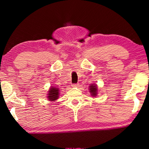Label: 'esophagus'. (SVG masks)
Returning a JSON list of instances; mask_svg holds the SVG:
<instances>
[{"label": "esophagus", "mask_w": 149, "mask_h": 149, "mask_svg": "<svg viewBox=\"0 0 149 149\" xmlns=\"http://www.w3.org/2000/svg\"><path fill=\"white\" fill-rule=\"evenodd\" d=\"M72 87H77L78 86V84H73L72 85Z\"/></svg>", "instance_id": "34e87169"}]
</instances>
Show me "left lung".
<instances>
[{"mask_svg": "<svg viewBox=\"0 0 149 149\" xmlns=\"http://www.w3.org/2000/svg\"><path fill=\"white\" fill-rule=\"evenodd\" d=\"M89 87H90V89H89L90 92L91 93V94H92L91 95H93V96L97 95V85L92 84V85H90Z\"/></svg>", "mask_w": 149, "mask_h": 149, "instance_id": "1", "label": "left lung"}]
</instances>
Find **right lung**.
<instances>
[{
	"label": "right lung",
	"mask_w": 149,
	"mask_h": 149,
	"mask_svg": "<svg viewBox=\"0 0 149 149\" xmlns=\"http://www.w3.org/2000/svg\"><path fill=\"white\" fill-rule=\"evenodd\" d=\"M49 96H48V99L50 100H54L58 99L59 95V89L58 88L52 87L50 89V91H49Z\"/></svg>",
	"instance_id": "obj_1"
}]
</instances>
